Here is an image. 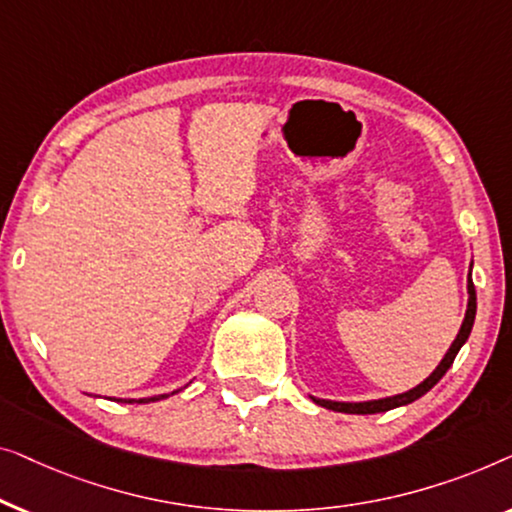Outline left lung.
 I'll return each instance as SVG.
<instances>
[{
    "instance_id": "8db88e82",
    "label": "left lung",
    "mask_w": 512,
    "mask_h": 512,
    "mask_svg": "<svg viewBox=\"0 0 512 512\" xmlns=\"http://www.w3.org/2000/svg\"><path fill=\"white\" fill-rule=\"evenodd\" d=\"M471 271H473V259H471V266H469V276H466V290H469V301H466V313H464V320H462V327H459L455 341L450 343L448 352H445L441 362L434 371L429 373L427 378L422 380L420 385H415L413 390L408 392H401V394H394V397H383V399H369V401H331V399H320V397H313V394H308L318 406L322 408H329V410H336V413H350V415H371V413H385V410H392V408H399V406H408V403H413L415 399H420L427 394L431 387H434L438 380L445 376V371L450 369L452 362H455L457 352L462 350V345L469 341L471 336V329H473V320H475V287H473V278H471Z\"/></svg>"
}]
</instances>
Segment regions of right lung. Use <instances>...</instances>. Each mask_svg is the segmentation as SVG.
I'll use <instances>...</instances> for the list:
<instances>
[{"label": "right lung", "instance_id": "1", "mask_svg": "<svg viewBox=\"0 0 512 512\" xmlns=\"http://www.w3.org/2000/svg\"><path fill=\"white\" fill-rule=\"evenodd\" d=\"M176 392H181V390H174V392H169V394H176ZM169 394H157V397H146V399H113V401H122V403H150V401L167 399Z\"/></svg>", "mask_w": 512, "mask_h": 512}]
</instances>
